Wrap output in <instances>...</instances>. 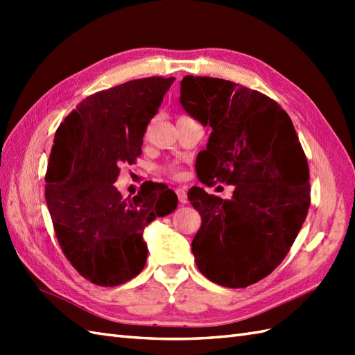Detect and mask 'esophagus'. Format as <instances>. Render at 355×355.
<instances>
[{
	"instance_id": "obj_1",
	"label": "esophagus",
	"mask_w": 355,
	"mask_h": 355,
	"mask_svg": "<svg viewBox=\"0 0 355 355\" xmlns=\"http://www.w3.org/2000/svg\"><path fill=\"white\" fill-rule=\"evenodd\" d=\"M175 192H177L178 201L182 202V205H186V202H187V192H186V189H183V187H182V189H177Z\"/></svg>"
}]
</instances>
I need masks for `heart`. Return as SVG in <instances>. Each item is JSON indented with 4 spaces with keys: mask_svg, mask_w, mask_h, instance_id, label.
Here are the masks:
<instances>
[{
    "mask_svg": "<svg viewBox=\"0 0 355 355\" xmlns=\"http://www.w3.org/2000/svg\"><path fill=\"white\" fill-rule=\"evenodd\" d=\"M164 171L168 172L169 175H171V177H173V178H180V177L183 175V171H182V168H180L178 164H173V163H172V164H168V166H166Z\"/></svg>",
    "mask_w": 355,
    "mask_h": 355,
    "instance_id": "obj_1",
    "label": "heart"
}]
</instances>
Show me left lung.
<instances>
[{"label":"left lung","mask_w":355,"mask_h":355,"mask_svg":"<svg viewBox=\"0 0 355 355\" xmlns=\"http://www.w3.org/2000/svg\"><path fill=\"white\" fill-rule=\"evenodd\" d=\"M180 102L212 128L198 154L200 182L235 186L230 200L197 186L187 193L201 215L195 262L209 281L244 288L284 261L302 227L311 201L305 153L290 116L256 89L184 76Z\"/></svg>","instance_id":"8db88e82"}]
</instances>
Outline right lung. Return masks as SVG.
I'll return each mask as SVG.
<instances>
[{"mask_svg":"<svg viewBox=\"0 0 355 355\" xmlns=\"http://www.w3.org/2000/svg\"><path fill=\"white\" fill-rule=\"evenodd\" d=\"M175 78L125 82L82 101L59 125L45 173V201L65 258L87 281L116 286L143 270V230L178 198L148 183L132 198L114 186L119 166L141 154L143 135Z\"/></svg>","mask_w":355,"mask_h":355,"instance_id":"1","label":"right lung"}]
</instances>
